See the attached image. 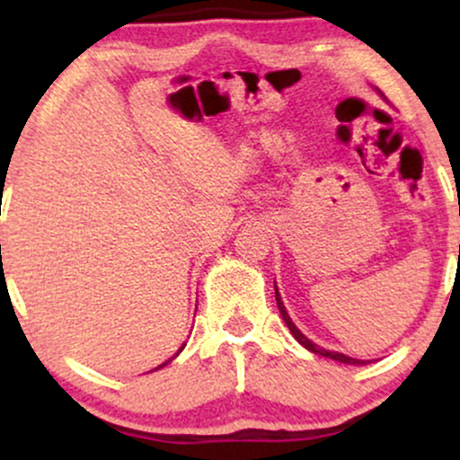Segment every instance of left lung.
Masks as SVG:
<instances>
[{
  "label": "left lung",
  "instance_id": "8db88e82",
  "mask_svg": "<svg viewBox=\"0 0 460 460\" xmlns=\"http://www.w3.org/2000/svg\"><path fill=\"white\" fill-rule=\"evenodd\" d=\"M274 294H277V305H279V311H281V315H283L285 324H288V329L292 331V335L296 337V340H298V344H303L305 348H307V350L315 352V355H322V357L335 358V361H340V363H350V366H361V363H366V361H358V358H352V357H346V355H341V352H331V350H324V348H318V346L314 344V341H309L307 337H305L303 332H300V331L296 329V326H294V322L289 320L288 311H285L283 303H281V296H279V292H277V285H274Z\"/></svg>",
  "mask_w": 460,
  "mask_h": 460
}]
</instances>
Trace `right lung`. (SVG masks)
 <instances>
[{"mask_svg": "<svg viewBox=\"0 0 460 460\" xmlns=\"http://www.w3.org/2000/svg\"><path fill=\"white\" fill-rule=\"evenodd\" d=\"M166 363H168V361H166ZM166 363H164V366H166Z\"/></svg>", "mask_w": 460, "mask_h": 460, "instance_id": "add662e5", "label": "right lung"}]
</instances>
